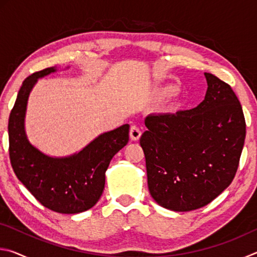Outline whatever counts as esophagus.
Segmentation results:
<instances>
[{"label":"esophagus","mask_w":257,"mask_h":257,"mask_svg":"<svg viewBox=\"0 0 257 257\" xmlns=\"http://www.w3.org/2000/svg\"><path fill=\"white\" fill-rule=\"evenodd\" d=\"M129 134H130V139H132V141H134V142H137L142 136L141 129H139L137 125H133V127L130 128Z\"/></svg>","instance_id":"obj_1"}]
</instances>
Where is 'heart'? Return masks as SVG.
I'll return each mask as SVG.
<instances>
[{"label":"heart","instance_id":"heart-1","mask_svg":"<svg viewBox=\"0 0 257 257\" xmlns=\"http://www.w3.org/2000/svg\"><path fill=\"white\" fill-rule=\"evenodd\" d=\"M177 90H178V87L176 85H168L165 86L164 88L161 89L160 94L164 97H170L177 93Z\"/></svg>","mask_w":257,"mask_h":257}]
</instances>
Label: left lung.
I'll return each instance as SVG.
<instances>
[{
  "instance_id": "obj_1",
  "label": "left lung",
  "mask_w": 257,
  "mask_h": 257,
  "mask_svg": "<svg viewBox=\"0 0 257 257\" xmlns=\"http://www.w3.org/2000/svg\"><path fill=\"white\" fill-rule=\"evenodd\" d=\"M204 101L175 114L146 116L141 137L154 201L176 212L197 210L231 184L246 136L240 102L228 84L204 73Z\"/></svg>"
}]
</instances>
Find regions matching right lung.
<instances>
[{"instance_id": "obj_1", "label": "right lung", "mask_w": 257, "mask_h": 257, "mask_svg": "<svg viewBox=\"0 0 257 257\" xmlns=\"http://www.w3.org/2000/svg\"><path fill=\"white\" fill-rule=\"evenodd\" d=\"M51 67L26 78L9 118V154L18 179L42 205L62 214H76L98 202L111 160L127 145L129 124L103 133L81 151L64 158L46 155L30 144L25 130L29 94Z\"/></svg>"}]
</instances>
